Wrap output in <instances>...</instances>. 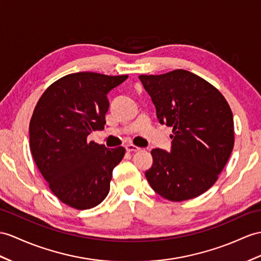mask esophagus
Listing matches in <instances>:
<instances>
[{"instance_id": "obj_1", "label": "esophagus", "mask_w": 261, "mask_h": 261, "mask_svg": "<svg viewBox=\"0 0 261 261\" xmlns=\"http://www.w3.org/2000/svg\"><path fill=\"white\" fill-rule=\"evenodd\" d=\"M125 148H126V150H127V151H129V152H132V151H139V150L142 149L141 147H138V146L132 145V144H129V145H126V146H125Z\"/></svg>"}]
</instances>
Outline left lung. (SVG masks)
I'll return each mask as SVG.
<instances>
[{
	"mask_svg": "<svg viewBox=\"0 0 261 261\" xmlns=\"http://www.w3.org/2000/svg\"><path fill=\"white\" fill-rule=\"evenodd\" d=\"M161 124L173 127L168 152L152 149L146 171L150 187L164 198L184 201L204 194L217 181L233 148V117L222 94L185 69L139 75Z\"/></svg>",
	"mask_w": 261,
	"mask_h": 261,
	"instance_id": "obj_1",
	"label": "left lung"
}]
</instances>
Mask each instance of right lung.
<instances>
[{
    "instance_id": "obj_1",
    "label": "right lung",
    "mask_w": 261,
    "mask_h": 261,
    "mask_svg": "<svg viewBox=\"0 0 261 261\" xmlns=\"http://www.w3.org/2000/svg\"><path fill=\"white\" fill-rule=\"evenodd\" d=\"M128 77L93 72L63 76L37 101L30 122V148L52 193L65 205L84 211L109 195L114 167L125 148L88 142L104 129L107 93Z\"/></svg>"
}]
</instances>
